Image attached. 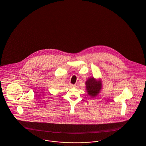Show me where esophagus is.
<instances>
[{
  "mask_svg": "<svg viewBox=\"0 0 146 146\" xmlns=\"http://www.w3.org/2000/svg\"><path fill=\"white\" fill-rule=\"evenodd\" d=\"M71 86L72 87H75L76 86L75 84H71Z\"/></svg>",
  "mask_w": 146,
  "mask_h": 146,
  "instance_id": "obj_1",
  "label": "esophagus"
}]
</instances>
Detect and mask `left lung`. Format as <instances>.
I'll return each mask as SVG.
<instances>
[{
	"instance_id": "obj_1",
	"label": "left lung",
	"mask_w": 146,
	"mask_h": 146,
	"mask_svg": "<svg viewBox=\"0 0 146 146\" xmlns=\"http://www.w3.org/2000/svg\"><path fill=\"white\" fill-rule=\"evenodd\" d=\"M86 90L88 95L92 97L97 96L102 88V83L100 80H97L92 77L87 80L86 82Z\"/></svg>"
}]
</instances>
